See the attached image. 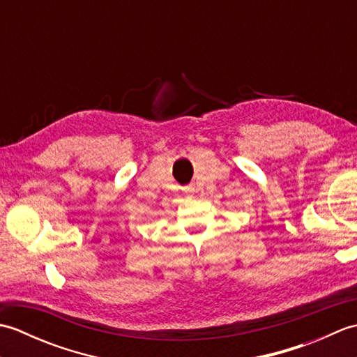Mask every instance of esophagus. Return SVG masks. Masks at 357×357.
I'll list each match as a JSON object with an SVG mask.
<instances>
[{
	"mask_svg": "<svg viewBox=\"0 0 357 357\" xmlns=\"http://www.w3.org/2000/svg\"><path fill=\"white\" fill-rule=\"evenodd\" d=\"M183 192H184V195H185V196H192V195H193V192H195V188H193L192 185H187V187H184V188H183Z\"/></svg>",
	"mask_w": 357,
	"mask_h": 357,
	"instance_id": "esophagus-1",
	"label": "esophagus"
}]
</instances>
